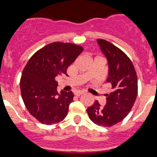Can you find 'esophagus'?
Returning <instances> with one entry per match:
<instances>
[{
    "instance_id": "esophagus-1",
    "label": "esophagus",
    "mask_w": 157,
    "mask_h": 157,
    "mask_svg": "<svg viewBox=\"0 0 157 157\" xmlns=\"http://www.w3.org/2000/svg\"><path fill=\"white\" fill-rule=\"evenodd\" d=\"M82 94H84V92H83V91H75V92H74V94H75L76 96H80Z\"/></svg>"
}]
</instances>
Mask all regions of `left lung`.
<instances>
[{"mask_svg": "<svg viewBox=\"0 0 157 157\" xmlns=\"http://www.w3.org/2000/svg\"><path fill=\"white\" fill-rule=\"evenodd\" d=\"M97 41L108 60L106 81L111 84L113 91L106 94L105 106L96 100L87 112L93 123L106 128L122 121L130 113L138 94V78L132 62L123 51L103 39Z\"/></svg>", "mask_w": 157, "mask_h": 157, "instance_id": "left-lung-1", "label": "left lung"}]
</instances>
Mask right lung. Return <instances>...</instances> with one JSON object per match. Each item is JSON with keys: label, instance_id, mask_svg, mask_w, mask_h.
<instances>
[{"label": "right lung", "instance_id": "right-lung-1", "mask_svg": "<svg viewBox=\"0 0 157 157\" xmlns=\"http://www.w3.org/2000/svg\"><path fill=\"white\" fill-rule=\"evenodd\" d=\"M84 48L72 43L54 42L38 50L29 59L20 79L23 102L29 113L43 124L63 121L68 114L73 93L57 91L58 76H67V69Z\"/></svg>", "mask_w": 157, "mask_h": 157}]
</instances>
